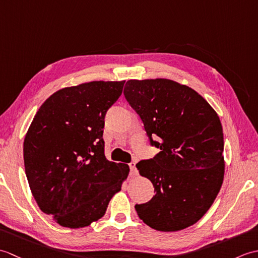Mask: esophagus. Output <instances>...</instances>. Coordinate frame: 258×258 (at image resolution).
<instances>
[{
    "label": "esophagus",
    "mask_w": 258,
    "mask_h": 258,
    "mask_svg": "<svg viewBox=\"0 0 258 258\" xmlns=\"http://www.w3.org/2000/svg\"><path fill=\"white\" fill-rule=\"evenodd\" d=\"M130 168H131V175H132V176H136V175H138V168H136L135 163H131Z\"/></svg>",
    "instance_id": "34e87169"
}]
</instances>
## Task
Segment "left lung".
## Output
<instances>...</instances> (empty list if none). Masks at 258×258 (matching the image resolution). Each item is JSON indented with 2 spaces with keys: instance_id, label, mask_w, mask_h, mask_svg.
<instances>
[{
  "instance_id": "1",
  "label": "left lung",
  "mask_w": 258,
  "mask_h": 258,
  "mask_svg": "<svg viewBox=\"0 0 258 258\" xmlns=\"http://www.w3.org/2000/svg\"><path fill=\"white\" fill-rule=\"evenodd\" d=\"M124 95L143 122L151 144L161 150L153 160L136 164L155 191L150 202L135 205L136 213L156 231L176 232L194 225L210 210L223 184L220 117L196 91L168 79L128 80Z\"/></svg>"
}]
</instances>
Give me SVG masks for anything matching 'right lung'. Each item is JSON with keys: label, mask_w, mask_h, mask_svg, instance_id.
<instances>
[{"label": "right lung", "mask_w": 258, "mask_h": 258, "mask_svg": "<svg viewBox=\"0 0 258 258\" xmlns=\"http://www.w3.org/2000/svg\"><path fill=\"white\" fill-rule=\"evenodd\" d=\"M125 81H92L56 91L38 108L23 143L25 173L40 210L82 228L104 216L130 174L108 161L103 128Z\"/></svg>", "instance_id": "right-lung-1"}]
</instances>
